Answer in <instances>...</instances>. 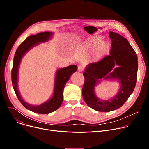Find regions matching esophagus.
<instances>
[{
    "instance_id": "1",
    "label": "esophagus",
    "mask_w": 149,
    "mask_h": 149,
    "mask_svg": "<svg viewBox=\"0 0 149 149\" xmlns=\"http://www.w3.org/2000/svg\"><path fill=\"white\" fill-rule=\"evenodd\" d=\"M84 70V67L82 65H79L78 67V71L79 72H82Z\"/></svg>"
}]
</instances>
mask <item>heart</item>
<instances>
[{
    "instance_id": "heart-1",
    "label": "heart",
    "mask_w": 149,
    "mask_h": 149,
    "mask_svg": "<svg viewBox=\"0 0 149 149\" xmlns=\"http://www.w3.org/2000/svg\"><path fill=\"white\" fill-rule=\"evenodd\" d=\"M102 36H93L91 37L84 44V47L87 50H94V59L95 61L100 60L106 54H107L110 49V44L107 41H102Z\"/></svg>"
}]
</instances>
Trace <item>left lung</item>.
Masks as SVG:
<instances>
[{
	"instance_id": "8db88e82",
	"label": "left lung",
	"mask_w": 149,
	"mask_h": 149,
	"mask_svg": "<svg viewBox=\"0 0 149 149\" xmlns=\"http://www.w3.org/2000/svg\"><path fill=\"white\" fill-rule=\"evenodd\" d=\"M109 35L112 42L110 55L97 62L89 63L83 73V98L90 108L101 112L120 108L133 92L137 82L138 61L135 51L120 34L110 32ZM116 65L118 67L115 68ZM101 78L117 79L120 82L119 91L110 100H100L95 94V87Z\"/></svg>"
}]
</instances>
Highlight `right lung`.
<instances>
[{"label":"right lung","instance_id":"obj_1","mask_svg":"<svg viewBox=\"0 0 149 149\" xmlns=\"http://www.w3.org/2000/svg\"><path fill=\"white\" fill-rule=\"evenodd\" d=\"M52 34L53 33L51 32H44L28 36L18 47L15 52L11 74L12 86L19 101L26 109L42 114L51 113L59 108L63 101V88L71 75L77 71V66L72 65L57 70L55 78L54 94L51 98L39 105H31L25 102L21 97L17 88L18 70L20 61L24 55L32 47L38 45L39 43L48 41L52 37Z\"/></svg>","mask_w":149,"mask_h":149}]
</instances>
